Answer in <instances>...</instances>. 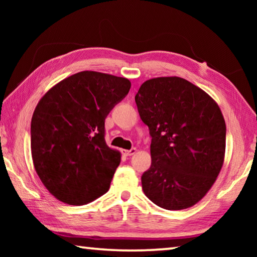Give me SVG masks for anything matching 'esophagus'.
I'll return each instance as SVG.
<instances>
[{"mask_svg": "<svg viewBox=\"0 0 257 257\" xmlns=\"http://www.w3.org/2000/svg\"><path fill=\"white\" fill-rule=\"evenodd\" d=\"M137 153V150L135 149H132V150H124L123 151V154L125 155V156H132V155H134V154H136Z\"/></svg>", "mask_w": 257, "mask_h": 257, "instance_id": "obj_1", "label": "esophagus"}]
</instances>
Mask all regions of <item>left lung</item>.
<instances>
[{"mask_svg": "<svg viewBox=\"0 0 257 257\" xmlns=\"http://www.w3.org/2000/svg\"><path fill=\"white\" fill-rule=\"evenodd\" d=\"M152 137L144 194L165 210H184L205 196L223 165L225 122L219 105L180 77L146 80L135 96Z\"/></svg>", "mask_w": 257, "mask_h": 257, "instance_id": "left-lung-1", "label": "left lung"}]
</instances>
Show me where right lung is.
<instances>
[{"mask_svg": "<svg viewBox=\"0 0 257 257\" xmlns=\"http://www.w3.org/2000/svg\"><path fill=\"white\" fill-rule=\"evenodd\" d=\"M127 78L81 71L47 90L35 108L32 158L46 189L69 205H85L110 188L121 153L106 145L104 122L129 93Z\"/></svg>", "mask_w": 257, "mask_h": 257, "instance_id": "right-lung-1", "label": "right lung"}]
</instances>
